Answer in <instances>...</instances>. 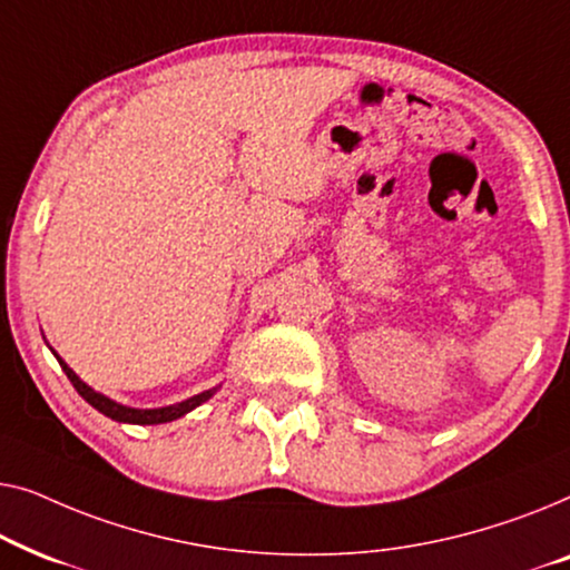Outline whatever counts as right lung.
Instances as JSON below:
<instances>
[{
    "label": "right lung",
    "instance_id": "1",
    "mask_svg": "<svg viewBox=\"0 0 570 570\" xmlns=\"http://www.w3.org/2000/svg\"><path fill=\"white\" fill-rule=\"evenodd\" d=\"M53 356L59 358V354H56V351H53ZM59 364L63 368V374L69 376V382L75 384V390L79 392V395H82L87 403L95 407V411H100L102 415H108V419H114L118 423H139V426H155V423L175 421V419H180V415H186V413L194 411V407L206 403V400L216 392V387L214 390H206V392H202V395H194V397L183 400V403L165 405V407H128V405L116 403V400H110L106 395H100V392H95L90 384H85L82 380H79V376L71 372V368L63 364L61 358H59Z\"/></svg>",
    "mask_w": 570,
    "mask_h": 570
}]
</instances>
